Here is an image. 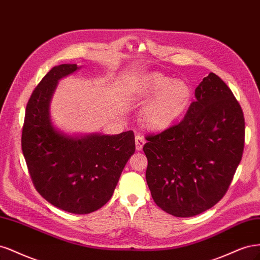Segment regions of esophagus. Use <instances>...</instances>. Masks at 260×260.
<instances>
[{"instance_id":"1","label":"esophagus","mask_w":260,"mask_h":260,"mask_svg":"<svg viewBox=\"0 0 260 260\" xmlns=\"http://www.w3.org/2000/svg\"><path fill=\"white\" fill-rule=\"evenodd\" d=\"M145 139L142 138L141 135H137L136 138H135V145H136V150L137 151H141L142 150V147H144L145 145Z\"/></svg>"}]
</instances>
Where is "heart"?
Listing matches in <instances>:
<instances>
[{"instance_id":"heart-1","label":"heart","mask_w":260,"mask_h":260,"mask_svg":"<svg viewBox=\"0 0 260 260\" xmlns=\"http://www.w3.org/2000/svg\"><path fill=\"white\" fill-rule=\"evenodd\" d=\"M191 94V88L185 81H173L160 73L148 75L137 91V97L145 100L154 95L156 97L142 111V123L152 131H163L170 127L186 112Z\"/></svg>"}]
</instances>
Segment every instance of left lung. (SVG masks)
<instances>
[{"mask_svg":"<svg viewBox=\"0 0 260 260\" xmlns=\"http://www.w3.org/2000/svg\"><path fill=\"white\" fill-rule=\"evenodd\" d=\"M185 118L146 137V179L155 204L191 217L218 203L244 149L245 122L231 89L211 72L196 88Z\"/></svg>","mask_w":260,"mask_h":260,"instance_id":"1","label":"left lung"}]
</instances>
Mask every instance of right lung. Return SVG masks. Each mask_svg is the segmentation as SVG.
Returning <instances> with one entry per match:
<instances>
[{"instance_id":"obj_1","label":"right lung","mask_w":260,"mask_h":260,"mask_svg":"<svg viewBox=\"0 0 260 260\" xmlns=\"http://www.w3.org/2000/svg\"><path fill=\"white\" fill-rule=\"evenodd\" d=\"M78 69L75 63L56 66L32 91L21 149L39 193L62 211L84 215L111 199L125 164L135 152V136L127 131L111 136L72 137L54 127L49 104L58 80Z\"/></svg>"}]
</instances>
